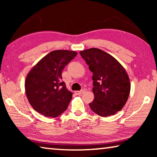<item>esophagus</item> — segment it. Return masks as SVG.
<instances>
[{
	"mask_svg": "<svg viewBox=\"0 0 157 157\" xmlns=\"http://www.w3.org/2000/svg\"><path fill=\"white\" fill-rule=\"evenodd\" d=\"M84 90H81V91H75V94L76 95H81L82 94H84Z\"/></svg>",
	"mask_w": 157,
	"mask_h": 157,
	"instance_id": "34e87169",
	"label": "esophagus"
}]
</instances>
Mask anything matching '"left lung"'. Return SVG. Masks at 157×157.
Masks as SVG:
<instances>
[{
  "instance_id": "1",
  "label": "left lung",
  "mask_w": 157,
  "mask_h": 157,
  "mask_svg": "<svg viewBox=\"0 0 157 157\" xmlns=\"http://www.w3.org/2000/svg\"><path fill=\"white\" fill-rule=\"evenodd\" d=\"M79 53L93 73L94 100L89 103L91 109L102 117L114 115L128 100V74L118 60L102 50L93 48Z\"/></svg>"
}]
</instances>
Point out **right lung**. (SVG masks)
Here are the masks:
<instances>
[{"label": "right lung", "instance_id": "1", "mask_svg": "<svg viewBox=\"0 0 157 157\" xmlns=\"http://www.w3.org/2000/svg\"><path fill=\"white\" fill-rule=\"evenodd\" d=\"M77 55L75 51L54 50L39 61L28 73L25 81L26 96L37 112L56 118L66 110L73 93L62 81V72Z\"/></svg>", "mask_w": 157, "mask_h": 157}]
</instances>
